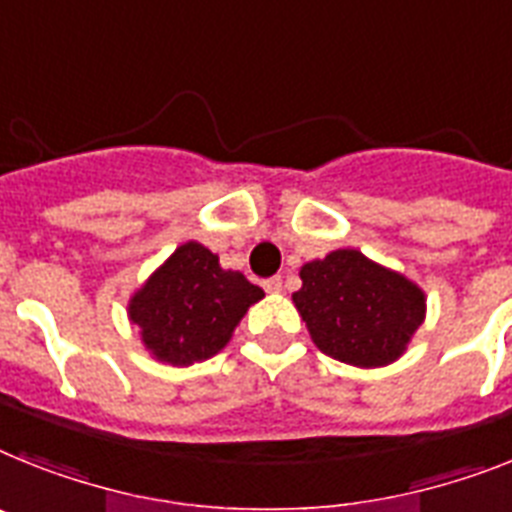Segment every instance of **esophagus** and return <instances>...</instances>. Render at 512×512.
<instances>
[{"label": "esophagus", "mask_w": 512, "mask_h": 512, "mask_svg": "<svg viewBox=\"0 0 512 512\" xmlns=\"http://www.w3.org/2000/svg\"><path fill=\"white\" fill-rule=\"evenodd\" d=\"M261 285H264L266 293H280V290H282V280H280V277H269V280H264V282H261Z\"/></svg>", "instance_id": "esophagus-1"}]
</instances>
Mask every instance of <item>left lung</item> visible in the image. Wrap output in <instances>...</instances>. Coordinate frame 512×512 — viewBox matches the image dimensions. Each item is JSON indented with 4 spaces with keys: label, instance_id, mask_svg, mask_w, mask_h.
Returning a JSON list of instances; mask_svg holds the SVG:
<instances>
[{
    "label": "left lung",
    "instance_id": "8db88e82",
    "mask_svg": "<svg viewBox=\"0 0 512 512\" xmlns=\"http://www.w3.org/2000/svg\"><path fill=\"white\" fill-rule=\"evenodd\" d=\"M301 280L293 303L314 345L358 369L398 361L424 324V290L356 248L308 261Z\"/></svg>",
    "mask_w": 512,
    "mask_h": 512
}]
</instances>
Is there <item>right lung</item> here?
<instances>
[{"label":"right lung","mask_w":512,"mask_h":512,"mask_svg":"<svg viewBox=\"0 0 512 512\" xmlns=\"http://www.w3.org/2000/svg\"><path fill=\"white\" fill-rule=\"evenodd\" d=\"M261 298L259 285L222 269L217 253L188 240L130 295L128 316L156 361L190 366L217 356Z\"/></svg>","instance_id":"obj_1"}]
</instances>
